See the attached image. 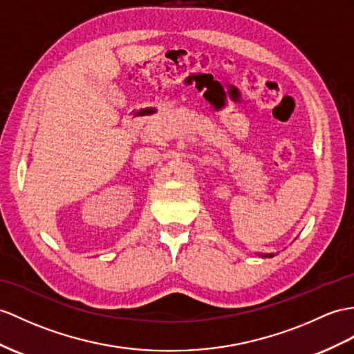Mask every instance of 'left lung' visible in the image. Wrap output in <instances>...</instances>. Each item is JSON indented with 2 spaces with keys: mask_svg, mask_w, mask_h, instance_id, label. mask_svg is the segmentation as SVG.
I'll return each instance as SVG.
<instances>
[{
  "mask_svg": "<svg viewBox=\"0 0 354 354\" xmlns=\"http://www.w3.org/2000/svg\"><path fill=\"white\" fill-rule=\"evenodd\" d=\"M264 257H273V254H269V255H264Z\"/></svg>",
  "mask_w": 354,
  "mask_h": 354,
  "instance_id": "8db88e82",
  "label": "left lung"
}]
</instances>
